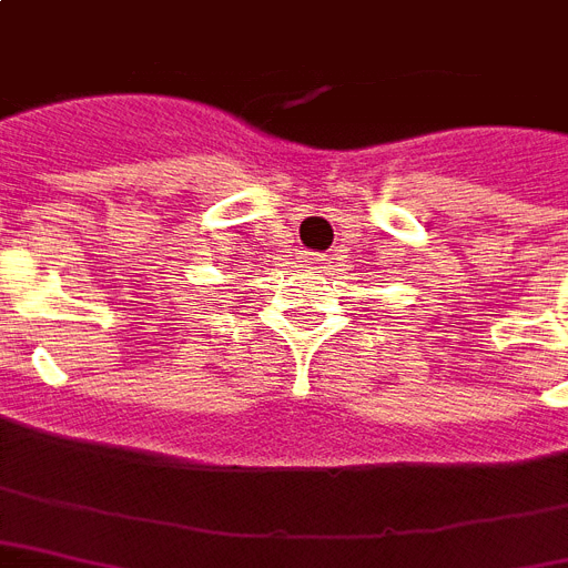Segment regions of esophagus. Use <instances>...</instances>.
<instances>
[{
  "instance_id": "34e87169",
  "label": "esophagus",
  "mask_w": 568,
  "mask_h": 568,
  "mask_svg": "<svg viewBox=\"0 0 568 568\" xmlns=\"http://www.w3.org/2000/svg\"><path fill=\"white\" fill-rule=\"evenodd\" d=\"M306 258H310L312 265H327V262H329V258L324 256V253H310V256H306Z\"/></svg>"
}]
</instances>
